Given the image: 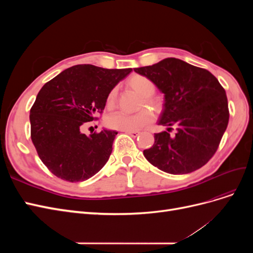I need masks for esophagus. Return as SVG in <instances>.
Listing matches in <instances>:
<instances>
[{"label": "esophagus", "mask_w": 253, "mask_h": 253, "mask_svg": "<svg viewBox=\"0 0 253 253\" xmlns=\"http://www.w3.org/2000/svg\"><path fill=\"white\" fill-rule=\"evenodd\" d=\"M126 133L128 134V135H131L132 137H137L140 134L138 131H126Z\"/></svg>", "instance_id": "esophagus-1"}]
</instances>
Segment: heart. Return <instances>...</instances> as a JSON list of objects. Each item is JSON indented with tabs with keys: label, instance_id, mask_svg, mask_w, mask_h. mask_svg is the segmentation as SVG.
Masks as SVG:
<instances>
[{
	"label": "heart",
	"instance_id": "1",
	"mask_svg": "<svg viewBox=\"0 0 253 253\" xmlns=\"http://www.w3.org/2000/svg\"><path fill=\"white\" fill-rule=\"evenodd\" d=\"M127 85L134 89L137 94L142 97V102L144 105L156 106L157 103L152 100L150 97L155 93V84L153 81L144 76L134 75L127 80ZM117 91L116 89H112L108 98H106V105L112 108L115 101H116ZM153 121V115L149 111H140L136 114H126L124 112H116L110 115L106 124L111 127L119 131H138L144 126L149 125Z\"/></svg>",
	"mask_w": 253,
	"mask_h": 253
}]
</instances>
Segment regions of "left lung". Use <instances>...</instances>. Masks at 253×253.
<instances>
[{"mask_svg": "<svg viewBox=\"0 0 253 253\" xmlns=\"http://www.w3.org/2000/svg\"><path fill=\"white\" fill-rule=\"evenodd\" d=\"M134 72L151 79L165 97L158 125L168 132L154 135V144L143 151L144 157L174 175L205 166L216 152L229 121L226 91L218 80L209 71L176 58ZM173 125L178 132L171 136Z\"/></svg>", "mask_w": 253, "mask_h": 253, "instance_id": "8db88e82", "label": "left lung"}]
</instances>
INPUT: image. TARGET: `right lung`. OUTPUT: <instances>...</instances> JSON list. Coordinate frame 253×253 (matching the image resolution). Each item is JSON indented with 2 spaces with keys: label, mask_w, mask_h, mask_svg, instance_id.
<instances>
[{
  "label": "right lung",
  "mask_w": 253,
  "mask_h": 253,
  "mask_svg": "<svg viewBox=\"0 0 253 253\" xmlns=\"http://www.w3.org/2000/svg\"><path fill=\"white\" fill-rule=\"evenodd\" d=\"M132 68L72 66L45 83L30 110L32 140L43 164L57 177L83 181L100 171L113 150L116 131L85 135V122L104 110L110 91Z\"/></svg>",
  "instance_id": "right-lung-1"
}]
</instances>
